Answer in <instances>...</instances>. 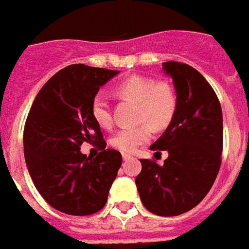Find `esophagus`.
<instances>
[{"label":"esophagus","instance_id":"1","mask_svg":"<svg viewBox=\"0 0 249 249\" xmlns=\"http://www.w3.org/2000/svg\"><path fill=\"white\" fill-rule=\"evenodd\" d=\"M122 158H123V160H124V161H126V160L131 159L133 156H131V155H128V153H123V155H122Z\"/></svg>","mask_w":249,"mask_h":249}]
</instances>
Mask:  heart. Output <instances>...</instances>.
Listing matches in <instances>:
<instances>
[{
  "instance_id": "1",
  "label": "heart",
  "mask_w": 249,
  "mask_h": 249,
  "mask_svg": "<svg viewBox=\"0 0 249 249\" xmlns=\"http://www.w3.org/2000/svg\"><path fill=\"white\" fill-rule=\"evenodd\" d=\"M116 96L136 101L137 121L142 122L134 127H123L111 138V145L118 151L131 153L152 136V126L163 128L173 121L177 109V96L173 86L167 82H155L149 76L134 75L121 82ZM91 115L98 126L109 128L113 118L111 105L103 94H97L91 103Z\"/></svg>"
}]
</instances>
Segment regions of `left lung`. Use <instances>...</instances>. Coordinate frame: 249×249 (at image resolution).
Returning a JSON list of instances; mask_svg holds the SVG:
<instances>
[{
	"instance_id": "1",
	"label": "left lung",
	"mask_w": 249,
	"mask_h": 249,
	"mask_svg": "<svg viewBox=\"0 0 249 249\" xmlns=\"http://www.w3.org/2000/svg\"><path fill=\"white\" fill-rule=\"evenodd\" d=\"M163 71L174 82L177 109L151 149L167 151L168 158L163 166L140 160L136 185L148 211L175 216L197 206L211 189L221 167L223 121L214 89L197 70L166 61Z\"/></svg>"
}]
</instances>
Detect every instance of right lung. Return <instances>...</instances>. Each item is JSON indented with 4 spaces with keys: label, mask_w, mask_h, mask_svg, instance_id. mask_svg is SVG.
Wrapping results in <instances>:
<instances>
[{
    "label": "right lung",
    "mask_w": 249,
    "mask_h": 249,
    "mask_svg": "<svg viewBox=\"0 0 249 249\" xmlns=\"http://www.w3.org/2000/svg\"><path fill=\"white\" fill-rule=\"evenodd\" d=\"M121 71L72 64L46 82L36 94L24 126V158L36 191L68 215H91L107 203L122 166L121 152L105 149L91 115L100 88ZM96 141L103 151L94 160L80 152Z\"/></svg>",
    "instance_id": "add662e5"
}]
</instances>
